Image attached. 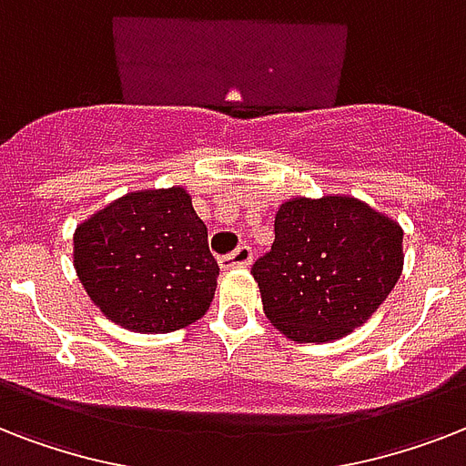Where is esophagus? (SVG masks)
Masks as SVG:
<instances>
[{
    "instance_id": "esophagus-1",
    "label": "esophagus",
    "mask_w": 466,
    "mask_h": 466,
    "mask_svg": "<svg viewBox=\"0 0 466 466\" xmlns=\"http://www.w3.org/2000/svg\"><path fill=\"white\" fill-rule=\"evenodd\" d=\"M251 261H254V251H251V247H247V244H241V247L234 248L232 254L222 256V258H219V266L225 270L244 268V266H248Z\"/></svg>"
}]
</instances>
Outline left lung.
<instances>
[{
	"instance_id": "1",
	"label": "left lung",
	"mask_w": 466,
	"mask_h": 466,
	"mask_svg": "<svg viewBox=\"0 0 466 466\" xmlns=\"http://www.w3.org/2000/svg\"><path fill=\"white\" fill-rule=\"evenodd\" d=\"M394 219L355 198H292L276 241L251 266L270 324L299 343H324L365 324L394 290L404 251Z\"/></svg>"
}]
</instances>
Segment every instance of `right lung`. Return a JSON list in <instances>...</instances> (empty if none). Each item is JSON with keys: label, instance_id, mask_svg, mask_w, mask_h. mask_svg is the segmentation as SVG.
I'll return each instance as SVG.
<instances>
[{"label": "right lung", "instance_id": "1", "mask_svg": "<svg viewBox=\"0 0 466 466\" xmlns=\"http://www.w3.org/2000/svg\"><path fill=\"white\" fill-rule=\"evenodd\" d=\"M75 268L106 317L142 333L203 317L219 276L183 188L127 193L76 227Z\"/></svg>", "mask_w": 466, "mask_h": 466}]
</instances>
